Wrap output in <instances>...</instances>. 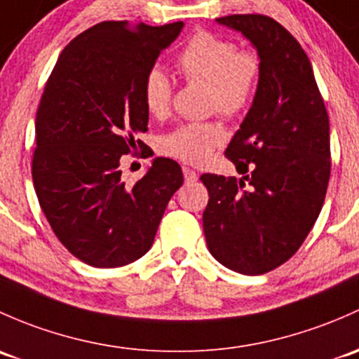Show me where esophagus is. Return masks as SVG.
Listing matches in <instances>:
<instances>
[{"label": "esophagus", "instance_id": "34e87169", "mask_svg": "<svg viewBox=\"0 0 359 359\" xmlns=\"http://www.w3.org/2000/svg\"><path fill=\"white\" fill-rule=\"evenodd\" d=\"M182 172H184V177H186V180L187 182H196V180H198V173L194 172V170L192 168H189V167H184L182 168Z\"/></svg>", "mask_w": 359, "mask_h": 359}]
</instances>
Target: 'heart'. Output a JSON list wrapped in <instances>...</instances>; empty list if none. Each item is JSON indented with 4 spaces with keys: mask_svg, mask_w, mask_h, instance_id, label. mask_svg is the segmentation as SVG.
<instances>
[{
    "mask_svg": "<svg viewBox=\"0 0 359 359\" xmlns=\"http://www.w3.org/2000/svg\"><path fill=\"white\" fill-rule=\"evenodd\" d=\"M177 70L186 81L208 86L206 107L210 111L236 118L244 115L255 101L262 81V58L258 53L239 50L233 41L208 30L194 34L177 58ZM142 103L149 115L163 118L172 104V82L160 67H154L142 81ZM222 123H180L160 141V151L189 165H203L225 142Z\"/></svg>",
    "mask_w": 359,
    "mask_h": 359,
    "instance_id": "1",
    "label": "heart"
}]
</instances>
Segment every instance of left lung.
Masks as SVG:
<instances>
[{
  "instance_id": "1",
  "label": "left lung",
  "mask_w": 359,
  "mask_h": 359,
  "mask_svg": "<svg viewBox=\"0 0 359 359\" xmlns=\"http://www.w3.org/2000/svg\"><path fill=\"white\" fill-rule=\"evenodd\" d=\"M217 22L246 37L263 72L225 149L243 177L201 175L210 196L203 230L218 263L262 275L301 248L322 211L330 179L329 115L309 58L287 29L266 15Z\"/></svg>"
}]
</instances>
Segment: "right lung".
Returning a JSON list of instances; mask_svg holds the SVG:
<instances>
[{"label": "right lung", "mask_w": 359, "mask_h": 359, "mask_svg": "<svg viewBox=\"0 0 359 359\" xmlns=\"http://www.w3.org/2000/svg\"><path fill=\"white\" fill-rule=\"evenodd\" d=\"M182 27L101 22L67 44L44 86L34 187L60 243L96 269L144 256L184 182L180 165L160 156L135 184L120 179V158L142 148L135 135L148 130L142 81Z\"/></svg>", "instance_id": "right-lung-1"}]
</instances>
